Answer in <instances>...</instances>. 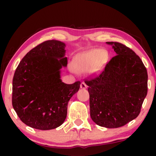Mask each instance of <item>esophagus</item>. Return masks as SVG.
I'll return each instance as SVG.
<instances>
[{"label": "esophagus", "instance_id": "34e87169", "mask_svg": "<svg viewBox=\"0 0 156 156\" xmlns=\"http://www.w3.org/2000/svg\"><path fill=\"white\" fill-rule=\"evenodd\" d=\"M80 87L82 89H87V85L85 84L84 82H82V83H81V84H80Z\"/></svg>", "mask_w": 156, "mask_h": 156}]
</instances>
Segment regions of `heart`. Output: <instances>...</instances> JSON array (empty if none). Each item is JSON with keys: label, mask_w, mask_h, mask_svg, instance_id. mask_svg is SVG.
Masks as SVG:
<instances>
[{"label": "heart", "mask_w": 156, "mask_h": 156, "mask_svg": "<svg viewBox=\"0 0 156 156\" xmlns=\"http://www.w3.org/2000/svg\"><path fill=\"white\" fill-rule=\"evenodd\" d=\"M104 54L101 50L94 49L82 53L76 57L73 65L75 72L80 74L97 73L104 64Z\"/></svg>", "instance_id": "1"}]
</instances>
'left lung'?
<instances>
[{
  "label": "left lung",
  "instance_id": "1",
  "mask_svg": "<svg viewBox=\"0 0 156 156\" xmlns=\"http://www.w3.org/2000/svg\"><path fill=\"white\" fill-rule=\"evenodd\" d=\"M116 55L97 77L85 80L90 116L102 127L123 126L140 114L148 91V74L141 59L119 42H106Z\"/></svg>",
  "mask_w": 156,
  "mask_h": 156
}]
</instances>
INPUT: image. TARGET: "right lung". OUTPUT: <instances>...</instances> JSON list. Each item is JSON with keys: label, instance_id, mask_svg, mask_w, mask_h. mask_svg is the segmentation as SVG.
<instances>
[{"label": "right lung", "instance_id": "1", "mask_svg": "<svg viewBox=\"0 0 156 156\" xmlns=\"http://www.w3.org/2000/svg\"><path fill=\"white\" fill-rule=\"evenodd\" d=\"M66 44L58 40L43 42L28 52L15 72L12 104L25 124L39 130L56 129L65 121L67 104L80 82L67 84L61 80L67 67Z\"/></svg>", "mask_w": 156, "mask_h": 156}]
</instances>
